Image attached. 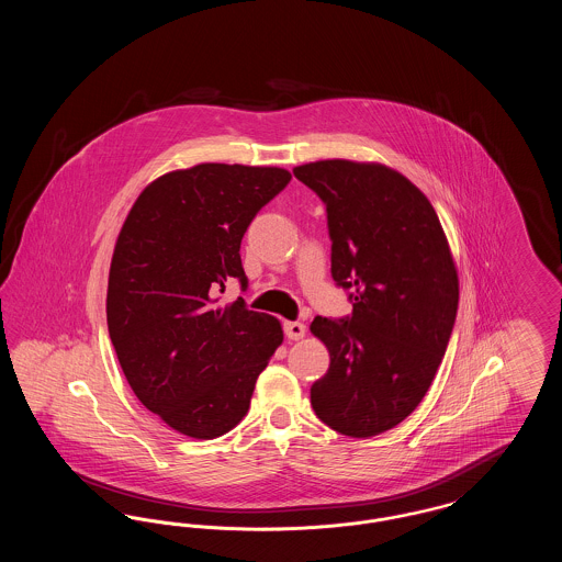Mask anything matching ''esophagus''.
<instances>
[{"label": "esophagus", "instance_id": "34e87169", "mask_svg": "<svg viewBox=\"0 0 562 562\" xmlns=\"http://www.w3.org/2000/svg\"><path fill=\"white\" fill-rule=\"evenodd\" d=\"M284 335L289 339H303L305 337V324L303 322H284Z\"/></svg>", "mask_w": 562, "mask_h": 562}]
</instances>
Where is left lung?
<instances>
[{
	"instance_id": "obj_1",
	"label": "left lung",
	"mask_w": 562,
	"mask_h": 562,
	"mask_svg": "<svg viewBox=\"0 0 562 562\" xmlns=\"http://www.w3.org/2000/svg\"><path fill=\"white\" fill-rule=\"evenodd\" d=\"M293 175L326 206L330 276L353 307L310 326L330 353L312 406L344 436H376L424 401L449 346L459 303L449 241L428 198L387 166L322 160Z\"/></svg>"
}]
</instances>
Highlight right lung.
<instances>
[{
  "label": "right lung",
  "instance_id": "obj_1",
  "mask_svg": "<svg viewBox=\"0 0 562 562\" xmlns=\"http://www.w3.org/2000/svg\"><path fill=\"white\" fill-rule=\"evenodd\" d=\"M271 166L198 164L143 189L115 241L108 326L136 398L170 428L211 440L236 428L282 326L238 296L248 286L240 244L250 221L289 186Z\"/></svg>",
  "mask_w": 562,
  "mask_h": 562
}]
</instances>
